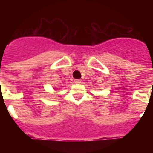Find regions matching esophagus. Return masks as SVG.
I'll return each mask as SVG.
<instances>
[{"instance_id": "obj_1", "label": "esophagus", "mask_w": 153, "mask_h": 153, "mask_svg": "<svg viewBox=\"0 0 153 153\" xmlns=\"http://www.w3.org/2000/svg\"><path fill=\"white\" fill-rule=\"evenodd\" d=\"M81 82L82 80H80V79H75V80H74V82H75V83H81Z\"/></svg>"}]
</instances>
